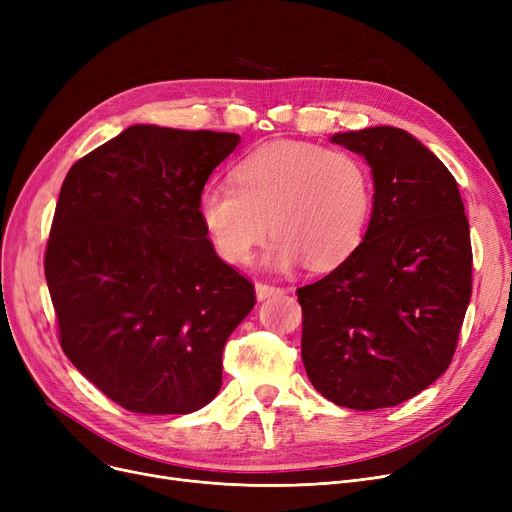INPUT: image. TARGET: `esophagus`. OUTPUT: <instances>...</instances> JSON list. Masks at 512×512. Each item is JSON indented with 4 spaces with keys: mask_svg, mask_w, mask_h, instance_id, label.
Returning <instances> with one entry per match:
<instances>
[{
    "mask_svg": "<svg viewBox=\"0 0 512 512\" xmlns=\"http://www.w3.org/2000/svg\"><path fill=\"white\" fill-rule=\"evenodd\" d=\"M255 292H257V299L259 301H265L274 297V294L282 292L280 286H274V284H267V282H255Z\"/></svg>",
    "mask_w": 512,
    "mask_h": 512,
    "instance_id": "34e87169",
    "label": "esophagus"
}]
</instances>
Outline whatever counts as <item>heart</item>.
<instances>
[{
  "label": "heart",
  "instance_id": "heart-1",
  "mask_svg": "<svg viewBox=\"0 0 512 512\" xmlns=\"http://www.w3.org/2000/svg\"><path fill=\"white\" fill-rule=\"evenodd\" d=\"M234 186L215 184L199 201L201 224L218 255L247 263L272 228L265 263L288 270H330L365 236L373 209V174L348 149L274 143L232 172Z\"/></svg>",
  "mask_w": 512,
  "mask_h": 512
}]
</instances>
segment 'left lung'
Here are the masks:
<instances>
[{"label": "left lung", "mask_w": 512, "mask_h": 512, "mask_svg": "<svg viewBox=\"0 0 512 512\" xmlns=\"http://www.w3.org/2000/svg\"><path fill=\"white\" fill-rule=\"evenodd\" d=\"M365 157L373 211L361 245L297 290L301 355L315 390L338 407H394L448 369L471 299L473 253L454 176L407 130L338 132Z\"/></svg>", "instance_id": "left-lung-1"}]
</instances>
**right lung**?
<instances>
[{"mask_svg": "<svg viewBox=\"0 0 512 512\" xmlns=\"http://www.w3.org/2000/svg\"><path fill=\"white\" fill-rule=\"evenodd\" d=\"M238 141L137 124L62 184L45 251L60 344L126 411L186 415L220 392L224 344L255 288L215 253L199 201Z\"/></svg>", "mask_w": 512, "mask_h": 512, "instance_id": "right-lung-1", "label": "right lung"}]
</instances>
